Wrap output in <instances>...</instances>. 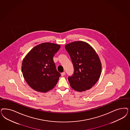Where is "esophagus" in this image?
Segmentation results:
<instances>
[{
  "instance_id": "1",
  "label": "esophagus",
  "mask_w": 130,
  "mask_h": 130,
  "mask_svg": "<svg viewBox=\"0 0 130 130\" xmlns=\"http://www.w3.org/2000/svg\"><path fill=\"white\" fill-rule=\"evenodd\" d=\"M65 74H66L65 72H63L61 73V75H62V76H64V75H65Z\"/></svg>"
}]
</instances>
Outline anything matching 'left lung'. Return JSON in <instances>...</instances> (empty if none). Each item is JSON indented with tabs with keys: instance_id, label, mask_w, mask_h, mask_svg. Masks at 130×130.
Segmentation results:
<instances>
[{
	"instance_id": "left-lung-1",
	"label": "left lung",
	"mask_w": 130,
	"mask_h": 130,
	"mask_svg": "<svg viewBox=\"0 0 130 130\" xmlns=\"http://www.w3.org/2000/svg\"><path fill=\"white\" fill-rule=\"evenodd\" d=\"M74 67L68 79L72 88L82 92L92 88L99 80L102 69L101 60L94 48L83 41L72 42L65 45Z\"/></svg>"
}]
</instances>
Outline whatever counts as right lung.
Segmentation results:
<instances>
[{
  "mask_svg": "<svg viewBox=\"0 0 130 130\" xmlns=\"http://www.w3.org/2000/svg\"><path fill=\"white\" fill-rule=\"evenodd\" d=\"M60 45L43 42L34 47L23 59L21 71L27 83L38 92L46 93L54 88L61 76L53 57Z\"/></svg>",
  "mask_w": 130,
  "mask_h": 130,
  "instance_id": "obj_1",
  "label": "right lung"
}]
</instances>
